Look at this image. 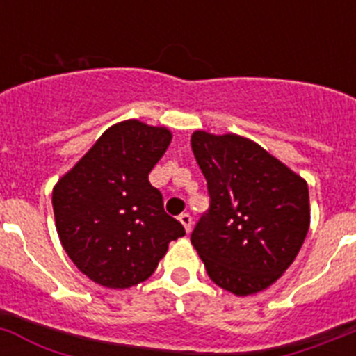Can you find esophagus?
Segmentation results:
<instances>
[{
  "label": "esophagus",
  "instance_id": "esophagus-1",
  "mask_svg": "<svg viewBox=\"0 0 356 356\" xmlns=\"http://www.w3.org/2000/svg\"><path fill=\"white\" fill-rule=\"evenodd\" d=\"M179 222H181V224L184 225V229H186V233H190V231H191V216L188 215V213H182V215L179 216Z\"/></svg>",
  "mask_w": 356,
  "mask_h": 356
}]
</instances>
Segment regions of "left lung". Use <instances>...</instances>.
<instances>
[{"instance_id":"1","label":"left lung","mask_w":356,"mask_h":356,"mask_svg":"<svg viewBox=\"0 0 356 356\" xmlns=\"http://www.w3.org/2000/svg\"><path fill=\"white\" fill-rule=\"evenodd\" d=\"M191 150L211 197L191 233L208 276L234 296L268 289L307 238V181L243 136L195 131Z\"/></svg>"}]
</instances>
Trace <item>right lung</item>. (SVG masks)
I'll use <instances>...</instances> for the list:
<instances>
[{"label":"right lung","mask_w":356,"mask_h":356,"mask_svg":"<svg viewBox=\"0 0 356 356\" xmlns=\"http://www.w3.org/2000/svg\"><path fill=\"white\" fill-rule=\"evenodd\" d=\"M172 132L140 120L109 127L54 186L55 225L64 251L82 274L107 289L148 280L172 240L184 236L166 215L148 174Z\"/></svg>","instance_id":"obj_1"}]
</instances>
